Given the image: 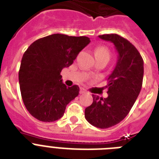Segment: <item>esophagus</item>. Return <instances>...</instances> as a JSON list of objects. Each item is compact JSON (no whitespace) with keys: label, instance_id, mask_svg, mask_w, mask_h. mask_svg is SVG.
Here are the masks:
<instances>
[{"label":"esophagus","instance_id":"1","mask_svg":"<svg viewBox=\"0 0 159 159\" xmlns=\"http://www.w3.org/2000/svg\"><path fill=\"white\" fill-rule=\"evenodd\" d=\"M86 90L83 89V88H81L80 89V94H84V93H86Z\"/></svg>","mask_w":159,"mask_h":159}]
</instances>
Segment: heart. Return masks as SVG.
<instances>
[{
    "mask_svg": "<svg viewBox=\"0 0 159 159\" xmlns=\"http://www.w3.org/2000/svg\"><path fill=\"white\" fill-rule=\"evenodd\" d=\"M95 56L96 57H106L110 58V51L104 46L97 47L95 50Z\"/></svg>",
    "mask_w": 159,
    "mask_h": 159,
    "instance_id": "1",
    "label": "heart"
}]
</instances>
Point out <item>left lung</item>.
<instances>
[{
	"mask_svg": "<svg viewBox=\"0 0 159 159\" xmlns=\"http://www.w3.org/2000/svg\"><path fill=\"white\" fill-rule=\"evenodd\" d=\"M99 38L113 43L118 57L107 79L108 97L92 95L93 102L85 109V118L92 125L107 129L123 120L134 104L143 83V60L129 41L116 34Z\"/></svg>",
	"mask_w": 159,
	"mask_h": 159,
	"instance_id": "obj_1",
	"label": "left lung"
}]
</instances>
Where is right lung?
Segmentation results:
<instances>
[{
	"mask_svg": "<svg viewBox=\"0 0 159 159\" xmlns=\"http://www.w3.org/2000/svg\"><path fill=\"white\" fill-rule=\"evenodd\" d=\"M90 42L86 36L54 34L30 44L21 60L19 82L24 104L31 116L43 122L62 117L67 105L79 94V87H67L60 72L72 64Z\"/></svg>",
	"mask_w": 159,
	"mask_h": 159,
	"instance_id": "right-lung-1",
	"label": "right lung"
}]
</instances>
